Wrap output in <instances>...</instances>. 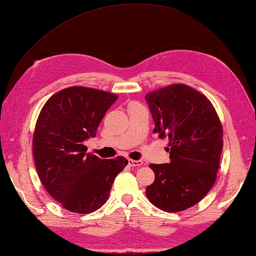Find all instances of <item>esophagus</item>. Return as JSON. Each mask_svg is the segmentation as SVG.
Wrapping results in <instances>:
<instances>
[{
    "label": "esophagus",
    "mask_w": 256,
    "mask_h": 256,
    "mask_svg": "<svg viewBox=\"0 0 256 256\" xmlns=\"http://www.w3.org/2000/svg\"><path fill=\"white\" fill-rule=\"evenodd\" d=\"M128 164H129V166L139 168V166H142V161H138V160H132V158H129V160H128Z\"/></svg>",
    "instance_id": "34e87169"
}]
</instances>
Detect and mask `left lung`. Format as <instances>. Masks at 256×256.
Wrapping results in <instances>:
<instances>
[{
	"label": "left lung",
	"mask_w": 256,
	"mask_h": 256,
	"mask_svg": "<svg viewBox=\"0 0 256 256\" xmlns=\"http://www.w3.org/2000/svg\"><path fill=\"white\" fill-rule=\"evenodd\" d=\"M158 138H168L170 163L150 164L154 182L146 195L153 205L178 212L200 202L212 190L224 146L222 124L205 95L186 84L146 94Z\"/></svg>",
	"instance_id": "left-lung-1"
}]
</instances>
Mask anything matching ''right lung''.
<instances>
[{
    "label": "right lung",
    "instance_id": "add662e5",
    "mask_svg": "<svg viewBox=\"0 0 256 256\" xmlns=\"http://www.w3.org/2000/svg\"><path fill=\"white\" fill-rule=\"evenodd\" d=\"M118 96L106 90L70 86L44 103L32 136L39 180L66 210L90 214L108 200L114 180L128 160H102L86 153L84 141L95 137L106 112Z\"/></svg>",
    "mask_w": 256,
    "mask_h": 256
}]
</instances>
